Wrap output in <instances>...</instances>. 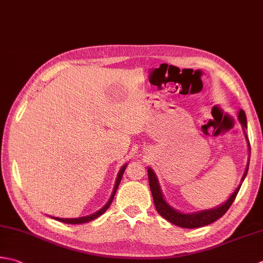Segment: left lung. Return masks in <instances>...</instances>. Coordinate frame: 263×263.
I'll use <instances>...</instances> for the list:
<instances>
[{
	"mask_svg": "<svg viewBox=\"0 0 263 263\" xmlns=\"http://www.w3.org/2000/svg\"><path fill=\"white\" fill-rule=\"evenodd\" d=\"M237 118L240 123L241 128H243L246 143H248L249 159H248V164H246L245 171L243 173V176H241L240 183L238 184V187L234 190L233 194H231L227 199H226V202L218 205V206H215L213 209L196 211V212H189V213H184V212H181V211L174 209L172 205H170L167 203V200L165 199V197H164L161 184H159L156 173L154 172V170L152 167H149V166L147 167L149 187H151V190H152L154 204H155V208L157 210V212L159 213V215H161V217H163L165 220H167L168 222L179 226V227H181V228L204 227V226L212 223V222H214V221H217L219 218L222 217V215L227 212V210L230 208V205L233 204L236 195H237L238 190L241 186V182L244 181L246 174H248L249 164H250V154H251L250 141H249L248 136H246V132H245V130H248V122H246V115H245L243 109H239Z\"/></svg>",
	"mask_w": 263,
	"mask_h": 263,
	"instance_id": "1",
	"label": "left lung"
}]
</instances>
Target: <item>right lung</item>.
<instances>
[{"label":"right lung","instance_id":"1","mask_svg":"<svg viewBox=\"0 0 263 263\" xmlns=\"http://www.w3.org/2000/svg\"><path fill=\"white\" fill-rule=\"evenodd\" d=\"M126 165H127V164H124V165H123L120 168V171H118L117 177H116V181H115V184H114V188H112V192H111V195H110L109 199H108V202L100 210H98L97 212L92 213V214H89V215H85V217H81V218H65V219L64 218H57V217H51V218L54 219V220H58V221H60V222H64V223L79 224V223L89 222V221H92V220L97 219L98 217H100V215L104 214L106 211H107V209L110 206V204L112 202V199H114V196H115V194H116V190L118 188V184H120V182H121V179L123 177V173H124V171H125ZM49 217H50V215H49Z\"/></svg>","mask_w":263,"mask_h":263}]
</instances>
